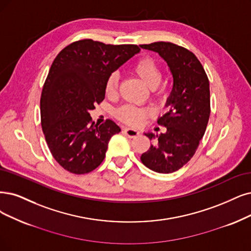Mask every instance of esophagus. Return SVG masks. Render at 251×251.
Masks as SVG:
<instances>
[{"mask_svg":"<svg viewBox=\"0 0 251 251\" xmlns=\"http://www.w3.org/2000/svg\"><path fill=\"white\" fill-rule=\"evenodd\" d=\"M124 132L126 133V135L130 138H134L137 135H140V132H138L136 129L133 128H124Z\"/></svg>","mask_w":251,"mask_h":251,"instance_id":"34e87169","label":"esophagus"}]
</instances>
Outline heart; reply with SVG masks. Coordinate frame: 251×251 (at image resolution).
Masks as SVG:
<instances>
[{
	"mask_svg": "<svg viewBox=\"0 0 251 251\" xmlns=\"http://www.w3.org/2000/svg\"><path fill=\"white\" fill-rule=\"evenodd\" d=\"M133 72L142 79L146 86L154 90L159 86L162 79V71L159 64L151 57H143L137 60L133 65ZM119 87V74L117 72L110 73L105 81V93L107 96H115ZM153 114L150 108L137 107L134 105H123L116 110V117L122 122L138 126L141 125L147 117Z\"/></svg>",
	"mask_w": 251,
	"mask_h": 251,
	"instance_id": "1",
	"label": "heart"
}]
</instances>
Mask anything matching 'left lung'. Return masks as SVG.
Here are the masks:
<instances>
[{"label": "left lung", "mask_w": 251, "mask_h": 251, "mask_svg": "<svg viewBox=\"0 0 251 251\" xmlns=\"http://www.w3.org/2000/svg\"><path fill=\"white\" fill-rule=\"evenodd\" d=\"M140 46L158 53L174 79L165 103L169 110L158 119L166 131L145 133L155 144L142 154L141 160L156 173L171 174L192 158L205 134L210 117L209 79L196 54L182 46L163 41Z\"/></svg>", "instance_id": "8db88e82"}]
</instances>
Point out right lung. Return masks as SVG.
Listing matches in <instances>:
<instances>
[{"label":"right lung","mask_w":251,"mask_h":251,"mask_svg":"<svg viewBox=\"0 0 251 251\" xmlns=\"http://www.w3.org/2000/svg\"><path fill=\"white\" fill-rule=\"evenodd\" d=\"M140 50L133 44L83 39L66 46L53 60L40 99L41 126L63 169L82 175L103 161L110 137L121 128L111 120L98 126L90 110L104 99L109 74Z\"/></svg>","instance_id":"1"}]
</instances>
